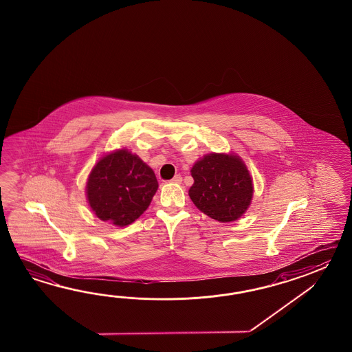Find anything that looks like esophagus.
Listing matches in <instances>:
<instances>
[{
	"label": "esophagus",
	"instance_id": "34e87169",
	"mask_svg": "<svg viewBox=\"0 0 352 352\" xmlns=\"http://www.w3.org/2000/svg\"><path fill=\"white\" fill-rule=\"evenodd\" d=\"M181 181H182V177H181L179 175H176V176L171 179V182H173V184H181Z\"/></svg>",
	"mask_w": 352,
	"mask_h": 352
}]
</instances>
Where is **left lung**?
<instances>
[{
    "instance_id": "left-lung-1",
    "label": "left lung",
    "mask_w": 352,
    "mask_h": 352,
    "mask_svg": "<svg viewBox=\"0 0 352 352\" xmlns=\"http://www.w3.org/2000/svg\"><path fill=\"white\" fill-rule=\"evenodd\" d=\"M188 195L196 208L220 223L239 219L253 197V182L238 156L211 153L191 168Z\"/></svg>"
}]
</instances>
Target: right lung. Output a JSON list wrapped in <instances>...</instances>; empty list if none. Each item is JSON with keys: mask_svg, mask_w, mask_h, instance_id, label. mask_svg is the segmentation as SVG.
<instances>
[{"mask_svg": "<svg viewBox=\"0 0 352 352\" xmlns=\"http://www.w3.org/2000/svg\"><path fill=\"white\" fill-rule=\"evenodd\" d=\"M158 182L152 168L126 150L102 158L87 184L90 208L100 220L117 226L132 224L150 206Z\"/></svg>", "mask_w": 352, "mask_h": 352, "instance_id": "right-lung-1", "label": "right lung"}]
</instances>
